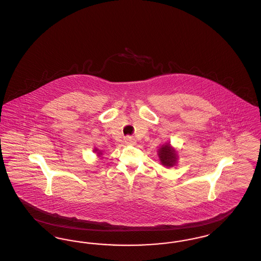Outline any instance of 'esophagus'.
<instances>
[{
	"label": "esophagus",
	"mask_w": 261,
	"mask_h": 261,
	"mask_svg": "<svg viewBox=\"0 0 261 261\" xmlns=\"http://www.w3.org/2000/svg\"><path fill=\"white\" fill-rule=\"evenodd\" d=\"M124 142L125 144H127V145H133V144H135V140H134L132 137L130 136L125 137Z\"/></svg>",
	"instance_id": "esophagus-1"
}]
</instances>
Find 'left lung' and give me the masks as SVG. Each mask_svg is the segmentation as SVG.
Instances as JSON below:
<instances>
[{
  "mask_svg": "<svg viewBox=\"0 0 261 261\" xmlns=\"http://www.w3.org/2000/svg\"><path fill=\"white\" fill-rule=\"evenodd\" d=\"M159 156H160V161L166 167H172L177 161V154L175 150L168 144L165 146H162L160 149Z\"/></svg>",
  "mask_w": 261,
  "mask_h": 261,
  "instance_id": "obj_1",
  "label": "left lung"
}]
</instances>
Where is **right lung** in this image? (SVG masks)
<instances>
[{
  "label": "right lung",
  "mask_w": 261,
  "mask_h": 261,
  "mask_svg": "<svg viewBox=\"0 0 261 261\" xmlns=\"http://www.w3.org/2000/svg\"><path fill=\"white\" fill-rule=\"evenodd\" d=\"M97 150H98V149H96V151H97ZM98 153H99V154H101V153H100V152H98Z\"/></svg>",
  "instance_id": "obj_1"
}]
</instances>
